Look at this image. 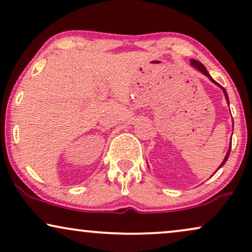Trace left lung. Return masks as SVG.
<instances>
[{"label":"left lung","instance_id":"left-lung-1","mask_svg":"<svg viewBox=\"0 0 252 252\" xmlns=\"http://www.w3.org/2000/svg\"><path fill=\"white\" fill-rule=\"evenodd\" d=\"M190 62H191V66H192V67H193V68H195V69H198L199 71H201V73H202V74H204V75H205V76H207L208 78H210V80H211V82H213V83L215 84V86H218L219 88H221V90H222V91H223V94H224V97H226V100H227L228 105H229V98H228V94H227V91H226V89H224V88H223V87H222V86H220V84H219V83L217 82V81H214V80H213V78H212V76H211V75H210V73H208V71H207V70H206V68H205V66H204V64H202L200 61H197V60H194V59H191V60H190ZM233 124H234V122H233ZM233 126H234V125H233ZM230 149H231V143H230V145H229V148H228V152H227V154H226V156H224L223 161H222V163H221V164H220V165H219V168H218V170H219V169H220V168H222V166H223V165H224V163H226V162H227V159H228V158H229V154H230ZM218 170H217V171H218ZM217 171H215V172H217ZM215 172H214V174H215ZM214 174H213V175H214ZM213 175H212V176H213Z\"/></svg>","mask_w":252,"mask_h":252}]
</instances>
